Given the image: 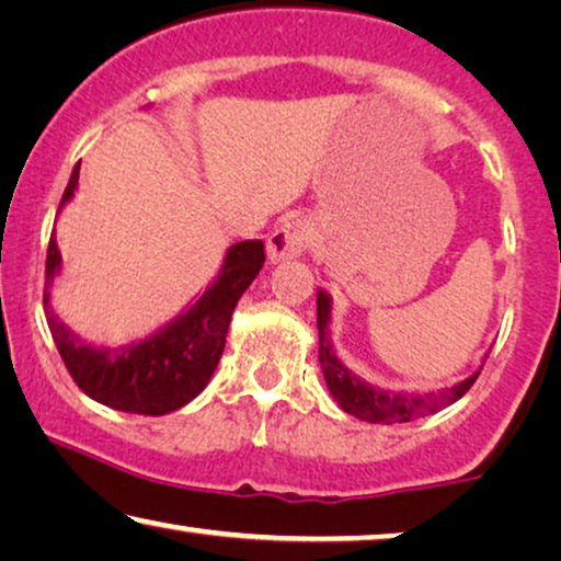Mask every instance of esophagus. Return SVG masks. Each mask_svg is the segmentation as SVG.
I'll list each match as a JSON object with an SVG mask.
<instances>
[{
	"label": "esophagus",
	"instance_id": "1",
	"mask_svg": "<svg viewBox=\"0 0 561 561\" xmlns=\"http://www.w3.org/2000/svg\"><path fill=\"white\" fill-rule=\"evenodd\" d=\"M309 244H312V224L305 216L291 214L272 231L270 241H266V254L277 264L284 259L302 256Z\"/></svg>",
	"mask_w": 561,
	"mask_h": 561
}]
</instances>
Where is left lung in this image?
<instances>
[{"mask_svg":"<svg viewBox=\"0 0 561 561\" xmlns=\"http://www.w3.org/2000/svg\"><path fill=\"white\" fill-rule=\"evenodd\" d=\"M332 322V297L330 291L317 289V332H320V350H317V357H320V367L324 375V382H328L330 396L334 398L342 411L360 417L367 423H411L415 417L433 415L456 403L458 398L466 396V390L473 386V380L479 378L483 363H486L489 353L483 355L481 365L468 375L466 380L456 382L450 388L440 390H428V392H408V390H386L367 382L360 375H355L350 367L340 360L337 353H334V342L330 332Z\"/></svg>","mask_w":561,"mask_h":561,"instance_id":"8db88e82","label":"left lung"}]
</instances>
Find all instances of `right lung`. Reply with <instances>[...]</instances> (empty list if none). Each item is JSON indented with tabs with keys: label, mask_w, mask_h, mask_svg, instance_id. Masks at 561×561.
<instances>
[{
	"label": "right lung",
	"mask_w": 561,
	"mask_h": 561,
	"mask_svg": "<svg viewBox=\"0 0 561 561\" xmlns=\"http://www.w3.org/2000/svg\"><path fill=\"white\" fill-rule=\"evenodd\" d=\"M78 181L80 163L72 169L60 211L72 201ZM262 241L231 244L216 277L173 320L128 345H95L67 328L49 305V287L62 272V254L53 233L45 272L49 332H53L67 373L88 398L123 413H173L191 403L208 386L227 345L233 307L262 272Z\"/></svg>",
	"instance_id": "1"
}]
</instances>
